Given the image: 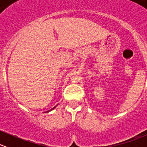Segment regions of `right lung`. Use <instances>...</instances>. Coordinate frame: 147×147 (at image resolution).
Wrapping results in <instances>:
<instances>
[{"label": "right lung", "mask_w": 147, "mask_h": 147, "mask_svg": "<svg viewBox=\"0 0 147 147\" xmlns=\"http://www.w3.org/2000/svg\"><path fill=\"white\" fill-rule=\"evenodd\" d=\"M55 107H53V109H54V108H55ZM52 109H50V110H49V111H47V112H50V111H51V110H52Z\"/></svg>", "instance_id": "obj_1"}]
</instances>
